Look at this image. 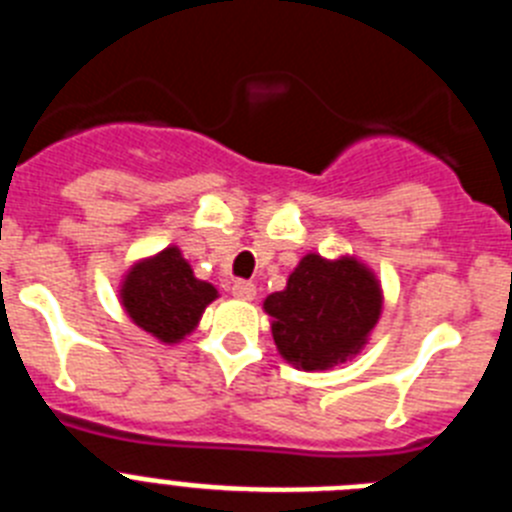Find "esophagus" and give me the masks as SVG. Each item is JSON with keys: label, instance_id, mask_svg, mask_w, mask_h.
<instances>
[{"label": "esophagus", "instance_id": "34e87169", "mask_svg": "<svg viewBox=\"0 0 512 512\" xmlns=\"http://www.w3.org/2000/svg\"><path fill=\"white\" fill-rule=\"evenodd\" d=\"M233 297H238V300H253L256 297V284L253 282H246V279H238V282H233Z\"/></svg>", "mask_w": 512, "mask_h": 512}]
</instances>
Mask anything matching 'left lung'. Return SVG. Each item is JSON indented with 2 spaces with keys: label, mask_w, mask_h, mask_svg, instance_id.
I'll return each instance as SVG.
<instances>
[{
  "label": "left lung",
  "mask_w": 512,
  "mask_h": 512,
  "mask_svg": "<svg viewBox=\"0 0 512 512\" xmlns=\"http://www.w3.org/2000/svg\"><path fill=\"white\" fill-rule=\"evenodd\" d=\"M279 354L305 372L356 356L382 315V287L354 256L330 261L307 253L287 287L264 300Z\"/></svg>",
  "instance_id": "8db88e82"
}]
</instances>
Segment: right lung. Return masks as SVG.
Wrapping results in <instances>:
<instances>
[{"instance_id": "right-lung-1", "label": "right lung", "mask_w": 512, "mask_h": 512, "mask_svg": "<svg viewBox=\"0 0 512 512\" xmlns=\"http://www.w3.org/2000/svg\"><path fill=\"white\" fill-rule=\"evenodd\" d=\"M215 297L217 289L194 277L176 246L138 261L120 287V302L130 320L161 343H179L189 336Z\"/></svg>"}]
</instances>
